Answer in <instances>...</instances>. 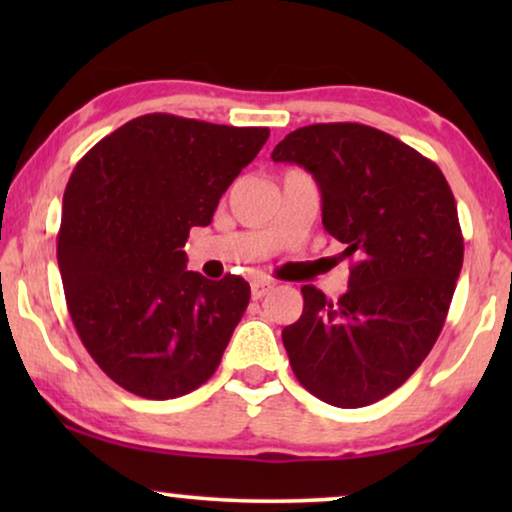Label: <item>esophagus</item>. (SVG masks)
Here are the masks:
<instances>
[{
  "label": "esophagus",
  "instance_id": "esophagus-1",
  "mask_svg": "<svg viewBox=\"0 0 512 512\" xmlns=\"http://www.w3.org/2000/svg\"><path fill=\"white\" fill-rule=\"evenodd\" d=\"M272 289H275V282H272V279L258 277V279H254V282H251V298L261 300L263 296H268Z\"/></svg>",
  "mask_w": 512,
  "mask_h": 512
}]
</instances>
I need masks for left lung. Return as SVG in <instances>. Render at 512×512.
<instances>
[{
    "instance_id": "1",
    "label": "left lung",
    "mask_w": 512,
    "mask_h": 512,
    "mask_svg": "<svg viewBox=\"0 0 512 512\" xmlns=\"http://www.w3.org/2000/svg\"><path fill=\"white\" fill-rule=\"evenodd\" d=\"M275 163L303 165L321 221L352 261L338 300L303 286V314L282 340L298 382L335 408L396 391L436 345L464 263L452 188L433 160L361 123L286 135Z\"/></svg>"
}]
</instances>
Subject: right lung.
<instances>
[{
	"mask_svg": "<svg viewBox=\"0 0 512 512\" xmlns=\"http://www.w3.org/2000/svg\"><path fill=\"white\" fill-rule=\"evenodd\" d=\"M268 137L146 114L74 167L58 233L67 310L93 361L130 394H191L219 368L251 289L242 277L186 270L184 244Z\"/></svg>",
	"mask_w": 512,
	"mask_h": 512,
	"instance_id": "obj_1",
	"label": "right lung"
}]
</instances>
